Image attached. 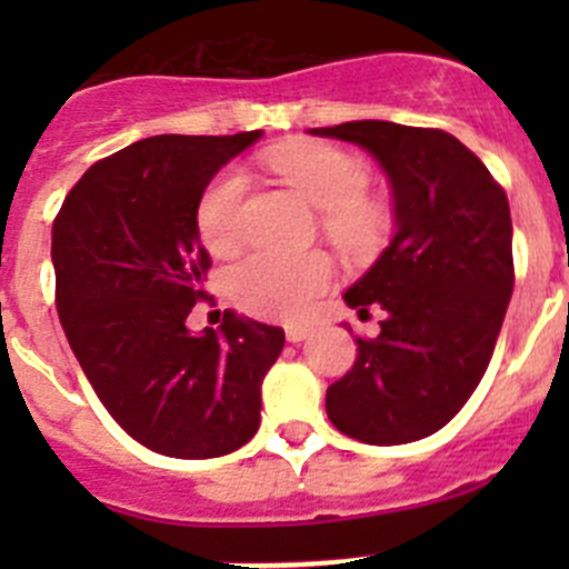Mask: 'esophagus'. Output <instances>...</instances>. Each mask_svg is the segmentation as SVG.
Returning a JSON list of instances; mask_svg holds the SVG:
<instances>
[{
  "mask_svg": "<svg viewBox=\"0 0 569 569\" xmlns=\"http://www.w3.org/2000/svg\"><path fill=\"white\" fill-rule=\"evenodd\" d=\"M311 327L308 325H289L286 327V338H289L291 343H300V341H306L308 336H311Z\"/></svg>",
  "mask_w": 569,
  "mask_h": 569,
  "instance_id": "34e87169",
  "label": "esophagus"
}]
</instances>
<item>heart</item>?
Segmentation results:
<instances>
[{"instance_id": "heart-1", "label": "heart", "mask_w": 569, "mask_h": 569, "mask_svg": "<svg viewBox=\"0 0 569 569\" xmlns=\"http://www.w3.org/2000/svg\"><path fill=\"white\" fill-rule=\"evenodd\" d=\"M267 164L306 200L325 211L321 226L349 256H371L391 231V211L369 198L371 173L358 157L327 142H289L267 153ZM250 178L228 164L206 183L194 222L200 242L214 256H231L242 244V211ZM332 261L325 252L280 256L256 252L233 272V295L250 313L267 319H302L330 286Z\"/></svg>"}]
</instances>
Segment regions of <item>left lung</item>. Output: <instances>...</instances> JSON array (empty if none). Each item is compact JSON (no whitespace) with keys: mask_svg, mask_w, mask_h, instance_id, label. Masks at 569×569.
<instances>
[{"mask_svg":"<svg viewBox=\"0 0 569 569\" xmlns=\"http://www.w3.org/2000/svg\"><path fill=\"white\" fill-rule=\"evenodd\" d=\"M308 134L366 148L391 183L396 222L391 244L343 295L358 317L377 302L386 319L327 388V418L360 443H412L462 410L492 358L515 286L507 192L440 129L349 120Z\"/></svg>","mask_w":569,"mask_h":569,"instance_id":"1","label":"left lung"}]
</instances>
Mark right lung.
Segmentation results:
<instances>
[{
  "instance_id": "obj_1",
  "label": "right lung",
  "mask_w": 569,
  "mask_h": 569,
  "mask_svg": "<svg viewBox=\"0 0 569 569\" xmlns=\"http://www.w3.org/2000/svg\"><path fill=\"white\" fill-rule=\"evenodd\" d=\"M261 134L131 142L79 178L51 228L68 343L109 416L157 455H231L261 423V382L283 330L233 311L217 330L187 327L211 267L198 200Z\"/></svg>"
}]
</instances>
